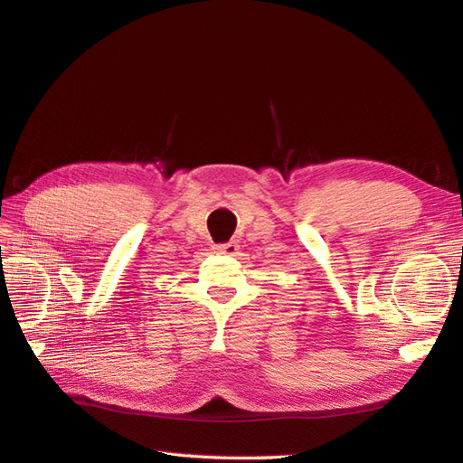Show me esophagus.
I'll use <instances>...</instances> for the list:
<instances>
[{"label": "esophagus", "mask_w": 463, "mask_h": 463, "mask_svg": "<svg viewBox=\"0 0 463 463\" xmlns=\"http://www.w3.org/2000/svg\"><path fill=\"white\" fill-rule=\"evenodd\" d=\"M214 250L218 255H235L237 250H240V245H237V241H228V243H218L214 245Z\"/></svg>", "instance_id": "esophagus-1"}]
</instances>
